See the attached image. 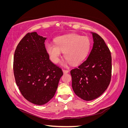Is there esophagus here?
<instances>
[{
  "label": "esophagus",
  "instance_id": "1",
  "mask_svg": "<svg viewBox=\"0 0 128 128\" xmlns=\"http://www.w3.org/2000/svg\"><path fill=\"white\" fill-rule=\"evenodd\" d=\"M62 71L64 74H67L69 72V70H66V69H63Z\"/></svg>",
  "mask_w": 128,
  "mask_h": 128
}]
</instances>
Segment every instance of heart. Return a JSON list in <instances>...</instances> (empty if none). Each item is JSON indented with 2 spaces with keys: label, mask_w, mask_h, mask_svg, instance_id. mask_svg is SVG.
I'll list each match as a JSON object with an SVG mask.
<instances>
[{
  "label": "heart",
  "mask_w": 128,
  "mask_h": 128,
  "mask_svg": "<svg viewBox=\"0 0 128 128\" xmlns=\"http://www.w3.org/2000/svg\"><path fill=\"white\" fill-rule=\"evenodd\" d=\"M90 47V39L77 34L58 37L55 40V44L46 45V51L53 62L58 63L61 52H64V58L72 65L78 64L86 59Z\"/></svg>",
  "instance_id": "1"
}]
</instances>
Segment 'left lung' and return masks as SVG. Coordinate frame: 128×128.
<instances>
[{
	"mask_svg": "<svg viewBox=\"0 0 128 128\" xmlns=\"http://www.w3.org/2000/svg\"><path fill=\"white\" fill-rule=\"evenodd\" d=\"M94 45L88 59L70 71L75 94L86 101L99 97L105 91L112 77V56L105 42L92 32Z\"/></svg>",
	"mask_w": 128,
	"mask_h": 128,
	"instance_id": "8db88e82",
	"label": "left lung"
}]
</instances>
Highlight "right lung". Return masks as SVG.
<instances>
[{"mask_svg": "<svg viewBox=\"0 0 128 128\" xmlns=\"http://www.w3.org/2000/svg\"><path fill=\"white\" fill-rule=\"evenodd\" d=\"M46 37L28 32L15 49L14 75L19 90L28 101L42 105L54 96L62 69L49 59L45 46Z\"/></svg>", "mask_w": 128, "mask_h": 128, "instance_id": "1", "label": "right lung"}]
</instances>
